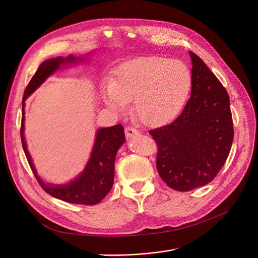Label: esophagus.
Here are the masks:
<instances>
[{"mask_svg": "<svg viewBox=\"0 0 258 258\" xmlns=\"http://www.w3.org/2000/svg\"><path fill=\"white\" fill-rule=\"evenodd\" d=\"M125 136L126 138H133L135 136H137V135H139V132L138 130H136L135 127H132V126H128V127H125Z\"/></svg>", "mask_w": 258, "mask_h": 258, "instance_id": "obj_1", "label": "esophagus"}]
</instances>
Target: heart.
Wrapping results in <instances>:
<instances>
[{"label":"heart","instance_id":"obj_1","mask_svg":"<svg viewBox=\"0 0 258 258\" xmlns=\"http://www.w3.org/2000/svg\"><path fill=\"white\" fill-rule=\"evenodd\" d=\"M192 76L186 63L150 56L122 64L103 90L107 106L121 112L135 98V112L147 125L164 124L186 103Z\"/></svg>","mask_w":258,"mask_h":258}]
</instances>
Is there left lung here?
<instances>
[{
  "mask_svg": "<svg viewBox=\"0 0 258 258\" xmlns=\"http://www.w3.org/2000/svg\"><path fill=\"white\" fill-rule=\"evenodd\" d=\"M191 57V95L170 124L150 131L158 146L161 179L178 191L210 183L224 166L233 141L230 99L221 81L197 54Z\"/></svg>",
  "mask_w": 258,
  "mask_h": 258,
  "instance_id": "left-lung-1",
  "label": "left lung"
}]
</instances>
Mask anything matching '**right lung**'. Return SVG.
I'll return each mask as SVG.
<instances>
[{
	"label": "right lung",
	"instance_id": "add662e5",
	"mask_svg": "<svg viewBox=\"0 0 258 258\" xmlns=\"http://www.w3.org/2000/svg\"><path fill=\"white\" fill-rule=\"evenodd\" d=\"M78 58L73 55H69L66 58H51L40 63L30 83L27 86L23 96L21 139L26 158L28 160L34 177L47 194L53 198L72 203V204L95 205L98 204L113 187L116 154L125 141L123 126L117 124L111 127L99 128L96 133V139H95L92 154L85 170L74 181L63 185L47 184L38 177L30 154L27 150L24 136L25 100L61 64L74 62Z\"/></svg>",
	"mask_w": 258,
	"mask_h": 258
}]
</instances>
